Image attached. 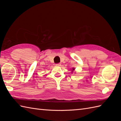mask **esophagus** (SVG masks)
Wrapping results in <instances>:
<instances>
[{"instance_id":"esophagus-1","label":"esophagus","mask_w":121,"mask_h":121,"mask_svg":"<svg viewBox=\"0 0 121 121\" xmlns=\"http://www.w3.org/2000/svg\"><path fill=\"white\" fill-rule=\"evenodd\" d=\"M56 65H57V66H60L61 64H56Z\"/></svg>"}]
</instances>
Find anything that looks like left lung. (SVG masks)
Segmentation results:
<instances>
[{
    "label": "left lung",
    "instance_id": "left-lung-1",
    "mask_svg": "<svg viewBox=\"0 0 121 121\" xmlns=\"http://www.w3.org/2000/svg\"><path fill=\"white\" fill-rule=\"evenodd\" d=\"M75 68H72V69H71V70L72 71V72H71V73H73V72H74V71L75 70Z\"/></svg>",
    "mask_w": 121,
    "mask_h": 121
}]
</instances>
